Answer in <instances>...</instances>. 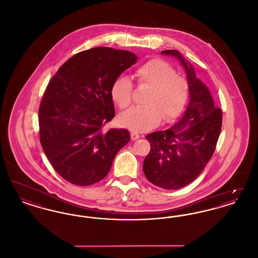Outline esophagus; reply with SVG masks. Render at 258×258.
<instances>
[{"label":"esophagus","mask_w":258,"mask_h":258,"mask_svg":"<svg viewBox=\"0 0 258 258\" xmlns=\"http://www.w3.org/2000/svg\"><path fill=\"white\" fill-rule=\"evenodd\" d=\"M131 137H132V139H133V140H136V139L140 138L141 136H140L139 134H137V133H132V134H131Z\"/></svg>","instance_id":"1"}]
</instances>
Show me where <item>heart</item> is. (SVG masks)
Here are the masks:
<instances>
[{
	"mask_svg": "<svg viewBox=\"0 0 258 258\" xmlns=\"http://www.w3.org/2000/svg\"><path fill=\"white\" fill-rule=\"evenodd\" d=\"M137 83L150 88L145 106L134 107L119 117L120 124L134 132H146L160 123L172 122L180 116L189 97L187 79L177 74L167 61L154 59L140 66L136 72ZM134 84L125 76L120 75L111 87V98L120 107L126 108L133 100Z\"/></svg>",
	"mask_w": 258,
	"mask_h": 258,
	"instance_id": "obj_1",
	"label": "heart"
}]
</instances>
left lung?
Returning a JSON list of instances; mask_svg holds the SVG:
<instances>
[{"label": "left lung", "instance_id": "left-lung-1", "mask_svg": "<svg viewBox=\"0 0 258 258\" xmlns=\"http://www.w3.org/2000/svg\"><path fill=\"white\" fill-rule=\"evenodd\" d=\"M161 54L176 57L183 64L189 83V102L178 123L146 136L151 150L143 171L152 184L177 189L196 180L211 160L221 134L222 111L216 107L208 88L179 51L164 50Z\"/></svg>", "mask_w": 258, "mask_h": 258}]
</instances>
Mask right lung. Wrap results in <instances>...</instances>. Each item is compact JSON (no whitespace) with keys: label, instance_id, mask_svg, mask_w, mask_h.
Instances as JSON below:
<instances>
[{"label":"right lung","instance_id":"add662e5","mask_svg":"<svg viewBox=\"0 0 258 258\" xmlns=\"http://www.w3.org/2000/svg\"><path fill=\"white\" fill-rule=\"evenodd\" d=\"M136 61L130 51L96 47L75 54L50 80L38 109L39 140L66 181L98 183L130 141L127 130L103 126L115 116L112 84Z\"/></svg>","mask_w":258,"mask_h":258}]
</instances>
